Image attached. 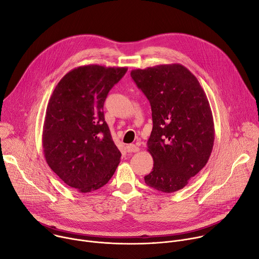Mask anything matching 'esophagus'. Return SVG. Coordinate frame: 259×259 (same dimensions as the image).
<instances>
[{
	"instance_id": "obj_1",
	"label": "esophagus",
	"mask_w": 259,
	"mask_h": 259,
	"mask_svg": "<svg viewBox=\"0 0 259 259\" xmlns=\"http://www.w3.org/2000/svg\"><path fill=\"white\" fill-rule=\"evenodd\" d=\"M127 151L129 153H136L139 151V148L135 145H129V146H127Z\"/></svg>"
}]
</instances>
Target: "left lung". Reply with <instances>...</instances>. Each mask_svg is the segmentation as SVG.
<instances>
[{"label":"left lung","instance_id":"obj_1","mask_svg":"<svg viewBox=\"0 0 259 259\" xmlns=\"http://www.w3.org/2000/svg\"><path fill=\"white\" fill-rule=\"evenodd\" d=\"M131 77L152 108L147 146L154 167L145 182L161 192L181 190L205 166L213 150L214 120L205 93L181 64L135 69Z\"/></svg>","mask_w":259,"mask_h":259}]
</instances>
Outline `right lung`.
I'll return each instance as SVG.
<instances>
[{"label": "right lung", "mask_w": 259, "mask_h": 259, "mask_svg": "<svg viewBox=\"0 0 259 259\" xmlns=\"http://www.w3.org/2000/svg\"><path fill=\"white\" fill-rule=\"evenodd\" d=\"M126 67L85 65L57 84L46 108L42 146L46 162L69 187L95 191L113 176L121 160L104 120L103 105Z\"/></svg>", "instance_id": "1"}]
</instances>
